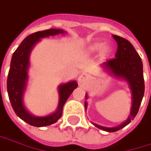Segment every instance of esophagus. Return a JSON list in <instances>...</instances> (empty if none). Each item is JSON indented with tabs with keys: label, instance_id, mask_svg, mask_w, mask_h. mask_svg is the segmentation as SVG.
<instances>
[{
	"label": "esophagus",
	"instance_id": "esophagus-1",
	"mask_svg": "<svg viewBox=\"0 0 151 151\" xmlns=\"http://www.w3.org/2000/svg\"><path fill=\"white\" fill-rule=\"evenodd\" d=\"M91 76L87 73H82L78 78V84L80 86H85L86 84H87V82H89Z\"/></svg>",
	"mask_w": 151,
	"mask_h": 151
}]
</instances>
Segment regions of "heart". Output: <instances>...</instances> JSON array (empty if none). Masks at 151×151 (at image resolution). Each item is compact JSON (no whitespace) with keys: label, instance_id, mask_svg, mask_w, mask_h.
<instances>
[{"label":"heart","instance_id":"heart-1","mask_svg":"<svg viewBox=\"0 0 151 151\" xmlns=\"http://www.w3.org/2000/svg\"><path fill=\"white\" fill-rule=\"evenodd\" d=\"M100 48H101V45L100 44H96V45H94V46H92L91 47V51H97V50H99Z\"/></svg>","mask_w":151,"mask_h":151}]
</instances>
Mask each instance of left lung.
Instances as JSON below:
<instances>
[{"instance_id": "obj_1", "label": "left lung", "mask_w": 151, "mask_h": 151, "mask_svg": "<svg viewBox=\"0 0 151 151\" xmlns=\"http://www.w3.org/2000/svg\"><path fill=\"white\" fill-rule=\"evenodd\" d=\"M113 38L115 39L117 43L116 57L111 60H107L104 63V66L107 68L114 75L124 78L129 83L130 89L132 91L133 102H132L130 115L128 117V119L125 122H124L122 124L116 127L107 128L93 124L99 129H101L108 132L117 131L130 124V121L134 119V117L137 116L138 112L144 94L143 62L139 54L137 52L132 44L126 39L117 35H113ZM86 105L87 104L86 102L85 103L86 108Z\"/></svg>"}]
</instances>
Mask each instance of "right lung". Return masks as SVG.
I'll use <instances>...</instances> for the list:
<instances>
[{
    "instance_id": "add662e5",
    "label": "right lung",
    "mask_w": 151,
    "mask_h": 151,
    "mask_svg": "<svg viewBox=\"0 0 151 151\" xmlns=\"http://www.w3.org/2000/svg\"><path fill=\"white\" fill-rule=\"evenodd\" d=\"M64 33L65 32L62 29L51 28L28 35L23 40L21 45L15 50L12 56L7 80L8 98L16 115L32 126L43 127L56 123L58 119L60 118V116H62L63 106L65 101L72 94L73 90L78 86L76 81H71L59 86L60 104L58 106V110L49 116L40 117L33 116L26 110L23 105L22 95L26 86V81L27 79V70L29 65L28 58L31 49L35 43L39 41L41 38Z\"/></svg>"
}]
</instances>
